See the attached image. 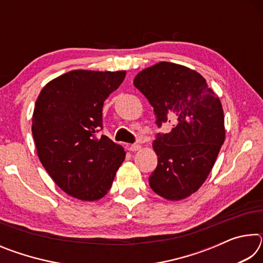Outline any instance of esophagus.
I'll use <instances>...</instances> for the list:
<instances>
[{
	"instance_id": "34e87169",
	"label": "esophagus",
	"mask_w": 263,
	"mask_h": 263,
	"mask_svg": "<svg viewBox=\"0 0 263 263\" xmlns=\"http://www.w3.org/2000/svg\"><path fill=\"white\" fill-rule=\"evenodd\" d=\"M141 148V146L139 144H132L128 146V149L131 151V152H136V151H139Z\"/></svg>"
}]
</instances>
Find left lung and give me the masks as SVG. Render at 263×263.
Segmentation results:
<instances>
[{"label": "left lung", "mask_w": 263, "mask_h": 263, "mask_svg": "<svg viewBox=\"0 0 263 263\" xmlns=\"http://www.w3.org/2000/svg\"><path fill=\"white\" fill-rule=\"evenodd\" d=\"M133 83L153 106L158 127L173 124L153 141L158 166L151 188L169 201L188 197L206 180L224 144L220 101L201 74L172 62L141 70Z\"/></svg>", "instance_id": "8db88e82"}]
</instances>
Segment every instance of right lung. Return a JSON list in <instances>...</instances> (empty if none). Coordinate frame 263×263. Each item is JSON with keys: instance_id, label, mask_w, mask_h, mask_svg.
Masks as SVG:
<instances>
[{"instance_id": "obj_1", "label": "right lung", "mask_w": 263, "mask_h": 263, "mask_svg": "<svg viewBox=\"0 0 263 263\" xmlns=\"http://www.w3.org/2000/svg\"><path fill=\"white\" fill-rule=\"evenodd\" d=\"M125 75L72 70L48 82L35 101L32 136L39 160L57 185L78 199L103 197L125 159L121 145L100 136L104 101Z\"/></svg>"}]
</instances>
